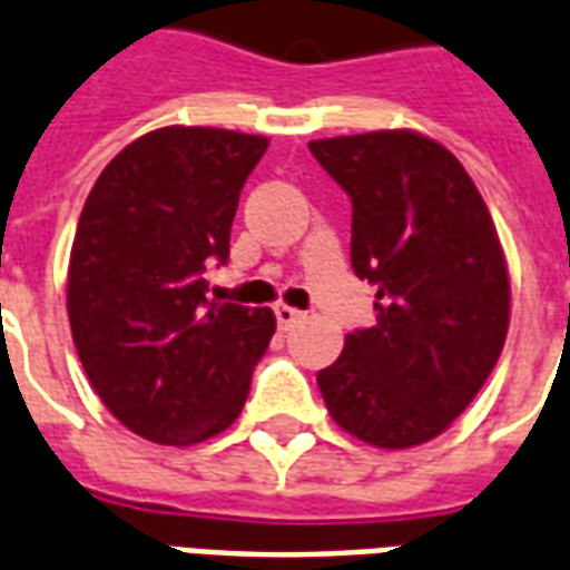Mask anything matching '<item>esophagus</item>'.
Returning <instances> with one entry per match:
<instances>
[{"label": "esophagus", "mask_w": 570, "mask_h": 570, "mask_svg": "<svg viewBox=\"0 0 570 570\" xmlns=\"http://www.w3.org/2000/svg\"><path fill=\"white\" fill-rule=\"evenodd\" d=\"M275 316L281 328H289V325H295L298 320H304L302 311H298V307H289V304H275Z\"/></svg>", "instance_id": "esophagus-1"}]
</instances>
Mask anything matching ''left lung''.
I'll return each instance as SVG.
<instances>
[{
  "mask_svg": "<svg viewBox=\"0 0 570 570\" xmlns=\"http://www.w3.org/2000/svg\"><path fill=\"white\" fill-rule=\"evenodd\" d=\"M353 199V268L376 325L316 373L332 419L376 449L440 436L497 367L511 284L497 227L454 155L415 130L311 142Z\"/></svg>",
  "mask_w": 570,
  "mask_h": 570,
  "instance_id": "8db88e82",
  "label": "left lung"
}]
</instances>
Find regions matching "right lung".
Listing matches in <instances>:
<instances>
[{
  "label": "right lung",
  "instance_id": "add662e5",
  "mask_svg": "<svg viewBox=\"0 0 570 570\" xmlns=\"http://www.w3.org/2000/svg\"><path fill=\"white\" fill-rule=\"evenodd\" d=\"M268 140L169 125L116 155L89 190L68 266L82 371L137 436L194 445L238 419L275 334L268 307L206 298L238 194Z\"/></svg>",
  "mask_w": 570,
  "mask_h": 570
}]
</instances>
